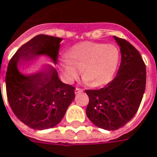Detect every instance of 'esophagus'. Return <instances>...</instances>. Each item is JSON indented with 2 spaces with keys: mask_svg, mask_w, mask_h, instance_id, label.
<instances>
[{
  "mask_svg": "<svg viewBox=\"0 0 157 157\" xmlns=\"http://www.w3.org/2000/svg\"><path fill=\"white\" fill-rule=\"evenodd\" d=\"M82 89H81V88H75V94H80V93H82Z\"/></svg>",
  "mask_w": 157,
  "mask_h": 157,
  "instance_id": "esophagus-1",
  "label": "esophagus"
}]
</instances>
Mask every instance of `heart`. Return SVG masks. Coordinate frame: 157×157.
<instances>
[{
  "instance_id": "heart-1",
  "label": "heart",
  "mask_w": 157,
  "mask_h": 157,
  "mask_svg": "<svg viewBox=\"0 0 157 157\" xmlns=\"http://www.w3.org/2000/svg\"><path fill=\"white\" fill-rule=\"evenodd\" d=\"M120 52L114 45L86 41L71 48L60 62L63 79L71 83L80 71L84 82L101 86L112 79L119 63Z\"/></svg>"
}]
</instances>
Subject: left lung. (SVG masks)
I'll return each instance as SVG.
<instances>
[{
    "instance_id": "8db88e82",
    "label": "left lung",
    "mask_w": 157,
    "mask_h": 157,
    "mask_svg": "<svg viewBox=\"0 0 157 157\" xmlns=\"http://www.w3.org/2000/svg\"><path fill=\"white\" fill-rule=\"evenodd\" d=\"M121 60L116 77L105 87L86 90L89 98L86 116L98 128L117 130L138 111L146 84V69L140 52L128 40L114 36Z\"/></svg>"
}]
</instances>
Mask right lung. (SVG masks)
<instances>
[{
	"label": "right lung",
	"instance_id": "obj_1",
	"mask_svg": "<svg viewBox=\"0 0 157 157\" xmlns=\"http://www.w3.org/2000/svg\"><path fill=\"white\" fill-rule=\"evenodd\" d=\"M59 37L38 35L17 50L10 60L6 74V96L14 115L29 128H54L75 98V87L59 80L53 66L46 64L36 73L25 75L17 63L33 62L47 56L55 63Z\"/></svg>",
	"mask_w": 157,
	"mask_h": 157
}]
</instances>
